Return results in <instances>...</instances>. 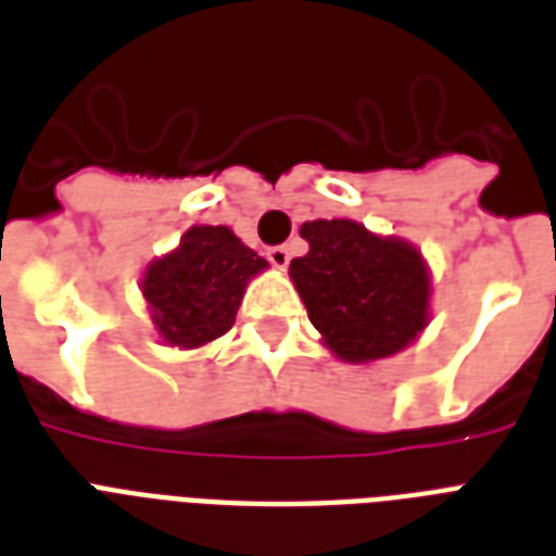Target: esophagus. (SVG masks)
Here are the masks:
<instances>
[{"instance_id":"esophagus-1","label":"esophagus","mask_w":556,"mask_h":556,"mask_svg":"<svg viewBox=\"0 0 556 556\" xmlns=\"http://www.w3.org/2000/svg\"><path fill=\"white\" fill-rule=\"evenodd\" d=\"M268 260L274 268H286L288 260H291V253H288L286 244H277V248H268Z\"/></svg>"}]
</instances>
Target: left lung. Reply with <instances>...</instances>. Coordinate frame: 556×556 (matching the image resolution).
Returning <instances> with one entry per match:
<instances>
[{"label": "left lung", "instance_id": "left-lung-1", "mask_svg": "<svg viewBox=\"0 0 556 556\" xmlns=\"http://www.w3.org/2000/svg\"><path fill=\"white\" fill-rule=\"evenodd\" d=\"M308 253L291 260L300 300L323 343L346 364L397 355L430 323V268L415 244L352 218L300 227Z\"/></svg>", "mask_w": 556, "mask_h": 556}]
</instances>
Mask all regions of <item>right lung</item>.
<instances>
[{"label": "right lung", "mask_w": 556, "mask_h": 556, "mask_svg": "<svg viewBox=\"0 0 556 556\" xmlns=\"http://www.w3.org/2000/svg\"><path fill=\"white\" fill-rule=\"evenodd\" d=\"M268 268L225 225H192L178 248L152 260L141 277L143 300L167 346L201 349L230 331L244 288Z\"/></svg>", "instance_id": "obj_1"}]
</instances>
